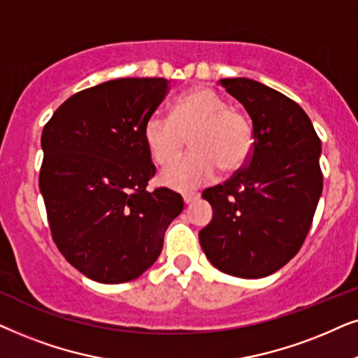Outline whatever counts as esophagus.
Masks as SVG:
<instances>
[{"label": "esophagus", "mask_w": 358, "mask_h": 358, "mask_svg": "<svg viewBox=\"0 0 358 358\" xmlns=\"http://www.w3.org/2000/svg\"><path fill=\"white\" fill-rule=\"evenodd\" d=\"M198 198H199L198 193H185V194H183V201H185V204H192L193 201H196Z\"/></svg>", "instance_id": "1"}]
</instances>
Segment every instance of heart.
Returning <instances> with one entry per match:
<instances>
[{
    "instance_id": "heart-1",
    "label": "heart",
    "mask_w": 358,
    "mask_h": 358,
    "mask_svg": "<svg viewBox=\"0 0 358 358\" xmlns=\"http://www.w3.org/2000/svg\"><path fill=\"white\" fill-rule=\"evenodd\" d=\"M190 137L194 152L162 171L164 187L187 192L213 180L217 166L226 173L245 165L254 149V129L244 113L229 108L221 94L194 88L173 103L170 117L154 114L144 126V142L152 160L169 165Z\"/></svg>"
}]
</instances>
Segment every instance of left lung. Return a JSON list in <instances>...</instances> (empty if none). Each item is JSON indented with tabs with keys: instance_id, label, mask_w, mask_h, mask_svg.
<instances>
[{
	"instance_id": "8db88e82",
	"label": "left lung",
	"mask_w": 358,
	"mask_h": 358,
	"mask_svg": "<svg viewBox=\"0 0 358 358\" xmlns=\"http://www.w3.org/2000/svg\"><path fill=\"white\" fill-rule=\"evenodd\" d=\"M221 87L249 113L254 149L245 169L203 192L213 219L199 231V244L224 273L264 278L306 239L322 193L321 141L303 108L283 93L250 78H224Z\"/></svg>"
}]
</instances>
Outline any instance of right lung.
<instances>
[{
	"label": "right lung",
	"mask_w": 358,
	"mask_h": 358,
	"mask_svg": "<svg viewBox=\"0 0 358 358\" xmlns=\"http://www.w3.org/2000/svg\"><path fill=\"white\" fill-rule=\"evenodd\" d=\"M165 78H117L73 94L44 126L39 187L54 242L98 283L139 278L159 259L183 199L147 192L155 173L144 126L169 93Z\"/></svg>",
	"instance_id": "add662e5"
}]
</instances>
